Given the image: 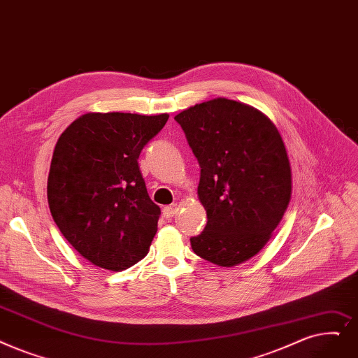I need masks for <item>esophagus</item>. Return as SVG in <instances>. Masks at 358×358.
I'll use <instances>...</instances> for the list:
<instances>
[{"instance_id":"1","label":"esophagus","mask_w":358,"mask_h":358,"mask_svg":"<svg viewBox=\"0 0 358 358\" xmlns=\"http://www.w3.org/2000/svg\"><path fill=\"white\" fill-rule=\"evenodd\" d=\"M176 213H177V205H169V206H165L162 209V215L166 217V220L173 217Z\"/></svg>"}]
</instances>
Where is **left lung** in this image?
I'll list each match as a JSON object with an SVG mask.
<instances>
[{
    "mask_svg": "<svg viewBox=\"0 0 358 358\" xmlns=\"http://www.w3.org/2000/svg\"><path fill=\"white\" fill-rule=\"evenodd\" d=\"M200 166L208 222L193 252L217 266L257 255L291 199V166L273 122L253 106L217 98L176 115Z\"/></svg>",
    "mask_w": 358,
    "mask_h": 358,
    "instance_id": "1",
    "label": "left lung"
}]
</instances>
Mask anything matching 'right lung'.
Returning <instances> with one entry per match:
<instances>
[{"label": "right lung", "mask_w": 358, "mask_h": 358, "mask_svg": "<svg viewBox=\"0 0 358 358\" xmlns=\"http://www.w3.org/2000/svg\"><path fill=\"white\" fill-rule=\"evenodd\" d=\"M168 117L90 113L58 138L50 210L61 234L95 266L118 272L149 252L161 209L148 194L137 159Z\"/></svg>", "instance_id": "add662e5"}]
</instances>
